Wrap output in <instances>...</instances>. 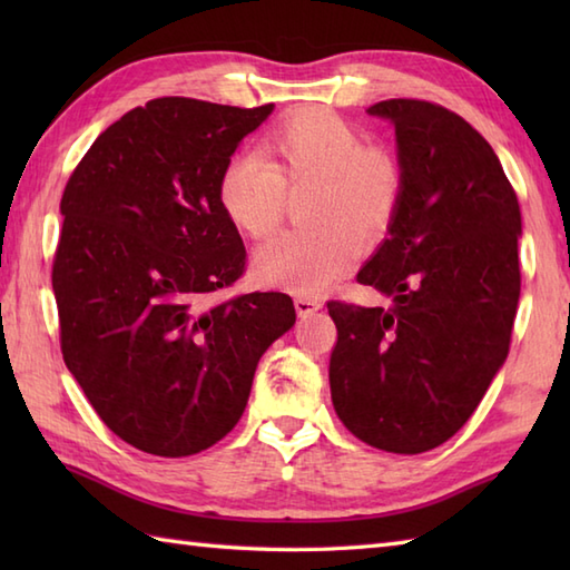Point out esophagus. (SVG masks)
Wrapping results in <instances>:
<instances>
[{
	"mask_svg": "<svg viewBox=\"0 0 570 570\" xmlns=\"http://www.w3.org/2000/svg\"><path fill=\"white\" fill-rule=\"evenodd\" d=\"M294 306H296L298 316H311V313H316L323 304H321L318 298H313V296H296L294 298Z\"/></svg>",
	"mask_w": 570,
	"mask_h": 570,
	"instance_id": "esophagus-1",
	"label": "esophagus"
}]
</instances>
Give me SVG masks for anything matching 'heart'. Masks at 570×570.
Here are the masks:
<instances>
[{
  "label": "heart",
  "instance_id": "obj_1",
  "mask_svg": "<svg viewBox=\"0 0 570 570\" xmlns=\"http://www.w3.org/2000/svg\"><path fill=\"white\" fill-rule=\"evenodd\" d=\"M262 154H235L217 178V203L247 237L264 239L282 225L288 193L306 190L298 217L266 245L257 272L274 286L321 294L350 272L360 239L377 245L404 200V168L396 156L365 144L362 131L323 107H304L266 131Z\"/></svg>",
  "mask_w": 570,
  "mask_h": 570
}]
</instances>
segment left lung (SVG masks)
Instances as JSON below:
<instances>
[{"instance_id":"8db88e82","label":"left lung","mask_w":570,"mask_h":570,"mask_svg":"<svg viewBox=\"0 0 570 570\" xmlns=\"http://www.w3.org/2000/svg\"><path fill=\"white\" fill-rule=\"evenodd\" d=\"M367 112L394 122L404 200L357 282L394 301H328L331 396L360 441L416 455L463 429L510 353L522 215L498 154L460 115L411 98Z\"/></svg>"}]
</instances>
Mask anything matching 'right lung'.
Wrapping results in <instances>:
<instances>
[{"label":"right lung","instance_id":"add662e5","mask_svg":"<svg viewBox=\"0 0 570 570\" xmlns=\"http://www.w3.org/2000/svg\"><path fill=\"white\" fill-rule=\"evenodd\" d=\"M272 110L149 100L92 141L60 198V353L105 426L144 453L225 439L264 350L296 321L282 292L213 301L247 264L217 178Z\"/></svg>","mask_w":570,"mask_h":570}]
</instances>
